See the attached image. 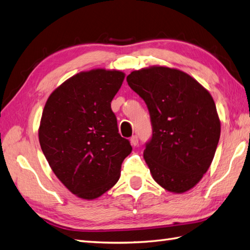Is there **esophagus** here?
I'll return each mask as SVG.
<instances>
[{
    "instance_id": "esophagus-1",
    "label": "esophagus",
    "mask_w": 250,
    "mask_h": 250,
    "mask_svg": "<svg viewBox=\"0 0 250 250\" xmlns=\"http://www.w3.org/2000/svg\"><path fill=\"white\" fill-rule=\"evenodd\" d=\"M130 143L133 147H135L138 145V137L137 136H132L130 139Z\"/></svg>"
}]
</instances>
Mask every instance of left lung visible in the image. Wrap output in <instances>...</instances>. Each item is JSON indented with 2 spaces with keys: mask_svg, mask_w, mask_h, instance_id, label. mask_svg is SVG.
I'll list each match as a JSON object with an SVG mask.
<instances>
[{
  "mask_svg": "<svg viewBox=\"0 0 250 250\" xmlns=\"http://www.w3.org/2000/svg\"><path fill=\"white\" fill-rule=\"evenodd\" d=\"M126 82L151 117L153 135L144 159L154 181L173 194L191 189L210 167L220 136L211 94L189 74L166 66L132 71Z\"/></svg>",
  "mask_w": 250,
  "mask_h": 250,
  "instance_id": "left-lung-1",
  "label": "left lung"
}]
</instances>
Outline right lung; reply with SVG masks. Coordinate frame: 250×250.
I'll use <instances>...</instances> for the list:
<instances>
[{
    "mask_svg": "<svg viewBox=\"0 0 250 250\" xmlns=\"http://www.w3.org/2000/svg\"><path fill=\"white\" fill-rule=\"evenodd\" d=\"M125 74L98 68L79 72L49 96L38 129L40 147L60 181L94 200L117 183L132 151L118 133L111 102Z\"/></svg>",
    "mask_w": 250,
    "mask_h": 250,
    "instance_id": "obj_1",
    "label": "right lung"
}]
</instances>
